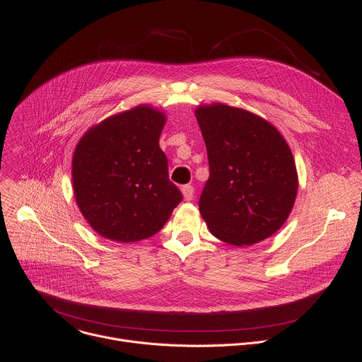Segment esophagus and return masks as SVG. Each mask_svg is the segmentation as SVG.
<instances>
[{"label": "esophagus", "instance_id": "34e87169", "mask_svg": "<svg viewBox=\"0 0 362 362\" xmlns=\"http://www.w3.org/2000/svg\"><path fill=\"white\" fill-rule=\"evenodd\" d=\"M182 194L186 201H191V199H194L195 189L192 185H185V186H182Z\"/></svg>", "mask_w": 362, "mask_h": 362}]
</instances>
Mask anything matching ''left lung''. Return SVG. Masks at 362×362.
<instances>
[{"label": "left lung", "mask_w": 362, "mask_h": 362, "mask_svg": "<svg viewBox=\"0 0 362 362\" xmlns=\"http://www.w3.org/2000/svg\"><path fill=\"white\" fill-rule=\"evenodd\" d=\"M195 116L210 164L199 198L208 229L235 246L270 238L288 220L298 192L286 141L267 120L242 108L201 105Z\"/></svg>", "instance_id": "obj_1"}]
</instances>
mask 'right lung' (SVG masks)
<instances>
[{"label":"right lung","instance_id":"add662e5","mask_svg":"<svg viewBox=\"0 0 362 362\" xmlns=\"http://www.w3.org/2000/svg\"><path fill=\"white\" fill-rule=\"evenodd\" d=\"M164 124L161 111L138 105L90 127L76 146L74 198L101 236L126 243L154 236L183 199L158 144Z\"/></svg>","mask_w":362,"mask_h":362}]
</instances>
